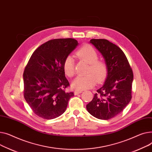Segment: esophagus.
Segmentation results:
<instances>
[{"mask_svg": "<svg viewBox=\"0 0 152 152\" xmlns=\"http://www.w3.org/2000/svg\"><path fill=\"white\" fill-rule=\"evenodd\" d=\"M82 93V91H79V90H75V91H74V94L75 95H77V94H80V93Z\"/></svg>", "mask_w": 152, "mask_h": 152, "instance_id": "esophagus-1", "label": "esophagus"}]
</instances>
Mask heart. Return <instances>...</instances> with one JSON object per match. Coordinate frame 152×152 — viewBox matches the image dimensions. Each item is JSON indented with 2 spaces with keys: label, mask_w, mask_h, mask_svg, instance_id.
<instances>
[{
  "label": "heart",
  "mask_w": 152,
  "mask_h": 152,
  "mask_svg": "<svg viewBox=\"0 0 152 152\" xmlns=\"http://www.w3.org/2000/svg\"><path fill=\"white\" fill-rule=\"evenodd\" d=\"M77 56L89 64L86 74L79 76L72 83V86L78 90H83L93 88L96 83L101 82L107 74L108 68L106 63L98 59V54L96 50L90 45H85L80 48L76 53ZM64 73L69 77H72L75 74V62L72 56H67L63 62Z\"/></svg>",
  "instance_id": "obj_1"
}]
</instances>
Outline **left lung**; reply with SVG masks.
Listing matches in <instances>:
<instances>
[{"label": "left lung", "instance_id": "1", "mask_svg": "<svg viewBox=\"0 0 152 152\" xmlns=\"http://www.w3.org/2000/svg\"><path fill=\"white\" fill-rule=\"evenodd\" d=\"M107 66V77L86 105L88 112L101 120H109L120 113L129 103L132 96V70L123 51L106 39H91Z\"/></svg>", "mask_w": 152, "mask_h": 152}]
</instances>
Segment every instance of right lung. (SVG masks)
<instances>
[{"mask_svg":"<svg viewBox=\"0 0 152 152\" xmlns=\"http://www.w3.org/2000/svg\"><path fill=\"white\" fill-rule=\"evenodd\" d=\"M75 39H57L41 45L34 51L23 73L24 97L33 112L50 120L58 117L67 107L73 92L63 69L64 59L78 45Z\"/></svg>","mask_w":152,"mask_h":152,"instance_id":"add662e5","label":"right lung"}]
</instances>
